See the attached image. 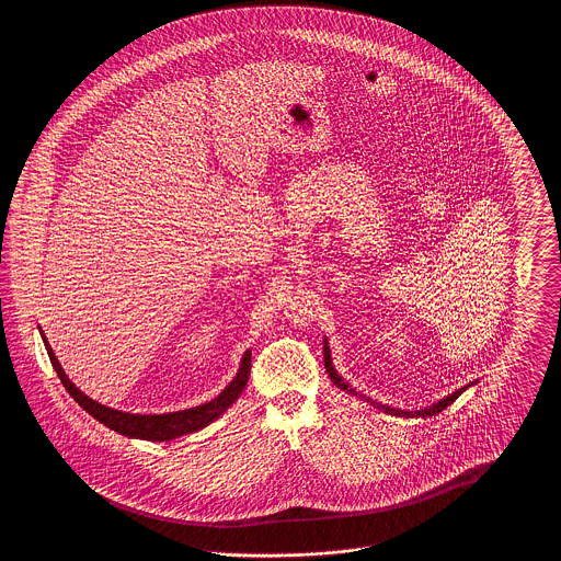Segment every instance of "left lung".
Segmentation results:
<instances>
[{"mask_svg": "<svg viewBox=\"0 0 561 561\" xmlns=\"http://www.w3.org/2000/svg\"><path fill=\"white\" fill-rule=\"evenodd\" d=\"M323 362H325V373L330 376V380L341 389V391H347L351 396H355V398H359V400L370 401V405H376L378 410H382L385 414H391V416H405V419H427V416H435V414H439L442 410H446L450 403L458 400V396H462L473 382H469V385H465V387H460V389H456L454 393L450 396H446L444 400L435 401V403H431L427 408H423V410H400V408H393V405H385V403H378V401L370 400L368 396H362V393H357L351 385H348L347 380L341 376V374L336 373V368H334V364H332V355H330V347L328 345H323Z\"/></svg>", "mask_w": 561, "mask_h": 561, "instance_id": "left-lung-1", "label": "left lung"}]
</instances>
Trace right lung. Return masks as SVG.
Returning a JSON list of instances; mask_svg holds the SVG:
<instances>
[{"mask_svg":"<svg viewBox=\"0 0 561 561\" xmlns=\"http://www.w3.org/2000/svg\"><path fill=\"white\" fill-rule=\"evenodd\" d=\"M42 334L44 347L48 351V357L53 362L54 370L58 374L60 382L65 385V389L69 391V396L80 403L81 408L96 419L99 423H103L105 427L117 431L119 435L133 437V439H149V442H172L181 435L187 433H195L208 427L214 423L220 414H225L236 400L240 398L241 391L245 389V382L250 378V362H252V353L250 348L243 353L240 362V370L233 376V380L214 398V400L206 401L202 405L195 408H187V410H179V412H165V414H133V412H124V410H115L103 405L99 401L88 398L83 391H80L71 378L65 374L62 366L58 364L56 355H54L53 347L48 343V339Z\"/></svg>","mask_w":561,"mask_h":561,"instance_id":"add662e5","label":"right lung"}]
</instances>
